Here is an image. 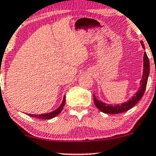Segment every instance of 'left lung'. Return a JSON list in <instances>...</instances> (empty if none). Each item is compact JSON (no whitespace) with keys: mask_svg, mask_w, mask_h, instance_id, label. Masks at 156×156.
I'll return each mask as SVG.
<instances>
[{"mask_svg":"<svg viewBox=\"0 0 156 156\" xmlns=\"http://www.w3.org/2000/svg\"><path fill=\"white\" fill-rule=\"evenodd\" d=\"M141 44L142 47L144 48V45L142 41H141ZM150 74V61H149V58L147 55V53L144 52V72L143 75H142V79L141 81V87H140L139 90L136 92V95L133 97L131 100L128 101L127 102L121 104H117V105H109V104H106L103 103V102L97 100L95 98V95H93V100L95 105L99 110L101 112H104V113H108V114H118L124 112L125 111L129 110L132 107H134L136 104L139 101L140 99L141 98L142 96L144 94L145 89H146L147 83L148 76Z\"/></svg>","mask_w":156,"mask_h":156,"instance_id":"left-lung-1","label":"left lung"}]
</instances>
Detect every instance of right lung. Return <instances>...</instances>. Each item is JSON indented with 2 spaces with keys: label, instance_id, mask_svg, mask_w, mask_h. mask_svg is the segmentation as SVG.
Returning <instances> with one entry per match:
<instances>
[{
  "label": "right lung",
  "instance_id": "right-lung-1",
  "mask_svg": "<svg viewBox=\"0 0 156 156\" xmlns=\"http://www.w3.org/2000/svg\"><path fill=\"white\" fill-rule=\"evenodd\" d=\"M66 98H64V100H63V102L62 104H61V105L60 106V107L58 108L56 110L53 111L52 112H49V113H47V114H41V115H31V114H28L29 116H30V117H33V118H37V119H52V118L55 117V116H57L58 115L60 112H61V110H62L63 108H64V104H65V101H66Z\"/></svg>",
  "mask_w": 156,
  "mask_h": 156
}]
</instances>
